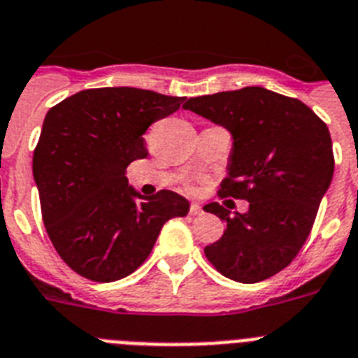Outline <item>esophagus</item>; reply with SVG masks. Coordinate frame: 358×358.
Wrapping results in <instances>:
<instances>
[{
	"instance_id": "34e87169",
	"label": "esophagus",
	"mask_w": 358,
	"mask_h": 358,
	"mask_svg": "<svg viewBox=\"0 0 358 358\" xmlns=\"http://www.w3.org/2000/svg\"><path fill=\"white\" fill-rule=\"evenodd\" d=\"M189 213L200 215V213H202V208H200V204H191V208H189Z\"/></svg>"
}]
</instances>
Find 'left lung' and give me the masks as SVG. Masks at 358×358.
<instances>
[{
    "label": "left lung",
    "mask_w": 358,
    "mask_h": 358,
    "mask_svg": "<svg viewBox=\"0 0 358 358\" xmlns=\"http://www.w3.org/2000/svg\"><path fill=\"white\" fill-rule=\"evenodd\" d=\"M185 108L229 130L234 147L219 196L250 202L235 215L219 202L204 206L226 222L206 257L239 283L268 280L298 255L329 189V129L301 101L259 86L191 97Z\"/></svg>",
    "instance_id": "8db88e82"
}]
</instances>
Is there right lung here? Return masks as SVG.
<instances>
[{"label":"right lung","mask_w":358,"mask_h":358,"mask_svg":"<svg viewBox=\"0 0 358 358\" xmlns=\"http://www.w3.org/2000/svg\"><path fill=\"white\" fill-rule=\"evenodd\" d=\"M139 88L83 90L49 110L33 154V174L49 239L86 280L127 278L152 252L162 226L185 217L189 202L162 189L141 196L127 180L147 158L143 134L182 106Z\"/></svg>","instance_id":"obj_1"}]
</instances>
